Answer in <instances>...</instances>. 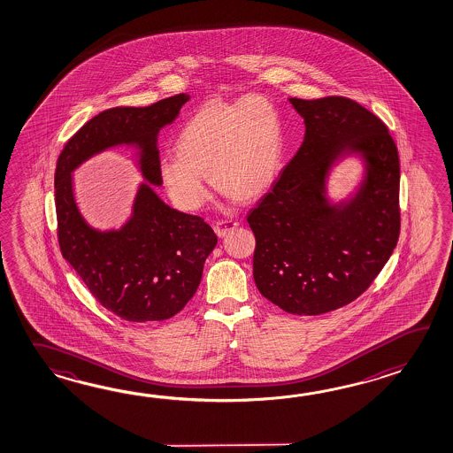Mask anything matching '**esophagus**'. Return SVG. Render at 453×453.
<instances>
[{
	"label": "esophagus",
	"instance_id": "1",
	"mask_svg": "<svg viewBox=\"0 0 453 453\" xmlns=\"http://www.w3.org/2000/svg\"><path fill=\"white\" fill-rule=\"evenodd\" d=\"M239 226V222L235 219H221V221L214 224V232L218 234V237H226L229 232L234 231Z\"/></svg>",
	"mask_w": 453,
	"mask_h": 453
}]
</instances>
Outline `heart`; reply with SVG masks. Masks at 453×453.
Listing matches in <instances>:
<instances>
[{
  "instance_id": "b5f03b06",
  "label": "heart",
  "mask_w": 453,
  "mask_h": 453,
  "mask_svg": "<svg viewBox=\"0 0 453 453\" xmlns=\"http://www.w3.org/2000/svg\"><path fill=\"white\" fill-rule=\"evenodd\" d=\"M176 155L159 159V177L177 208L200 210L212 184L239 200H253L274 184L284 155V122L268 98L250 95L211 100L185 120Z\"/></svg>"
}]
</instances>
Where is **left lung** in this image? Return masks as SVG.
I'll return each mask as SVG.
<instances>
[{"instance_id":"1","label":"left lung","mask_w":453,"mask_h":453,"mask_svg":"<svg viewBox=\"0 0 453 453\" xmlns=\"http://www.w3.org/2000/svg\"><path fill=\"white\" fill-rule=\"evenodd\" d=\"M305 119L302 147L249 212L253 277L261 296L287 313H327L368 290L400 235V161L388 126L347 96L290 98ZM361 152L367 179L347 205L323 196L328 167Z\"/></svg>"}]
</instances>
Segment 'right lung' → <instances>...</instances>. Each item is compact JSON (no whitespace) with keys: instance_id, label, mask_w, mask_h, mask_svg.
<instances>
[{"instance_id":"obj_1","label":"right lung","mask_w":453,"mask_h":453,"mask_svg":"<svg viewBox=\"0 0 453 453\" xmlns=\"http://www.w3.org/2000/svg\"><path fill=\"white\" fill-rule=\"evenodd\" d=\"M187 102L188 95L179 93L145 108L102 111L67 140L56 163L61 253L92 296L126 321H165L179 313L196 292L218 237L203 218L173 210L148 184L140 187L134 214L120 231H95L77 210L71 173L106 148L135 143L142 174L161 184L157 132L176 120Z\"/></svg>"}]
</instances>
